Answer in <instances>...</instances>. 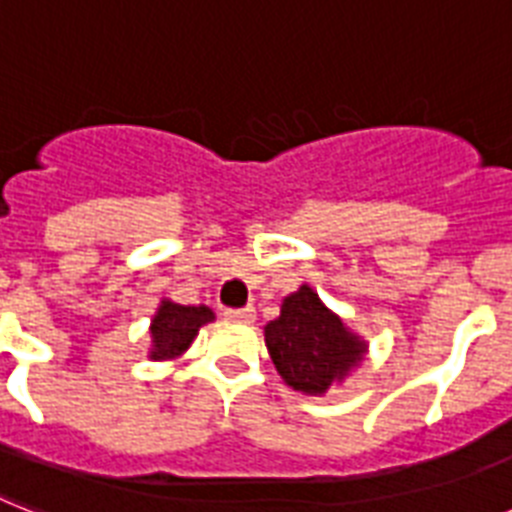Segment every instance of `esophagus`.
<instances>
[{"label": "esophagus", "instance_id": "1", "mask_svg": "<svg viewBox=\"0 0 512 512\" xmlns=\"http://www.w3.org/2000/svg\"><path fill=\"white\" fill-rule=\"evenodd\" d=\"M223 315H226L228 321L252 323V321H255V307H239V310H226Z\"/></svg>", "mask_w": 512, "mask_h": 512}]
</instances>
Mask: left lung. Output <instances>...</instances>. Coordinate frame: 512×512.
Returning a JSON list of instances; mask_svg holds the SVG:
<instances>
[{
  "label": "left lung",
  "mask_w": 512,
  "mask_h": 512,
  "mask_svg": "<svg viewBox=\"0 0 512 512\" xmlns=\"http://www.w3.org/2000/svg\"><path fill=\"white\" fill-rule=\"evenodd\" d=\"M265 347L286 384L305 394H326L368 350L307 284L289 294L281 315L265 326Z\"/></svg>",
  "instance_id": "left-lung-1"
}]
</instances>
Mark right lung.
I'll use <instances>...</instances> for the list:
<instances>
[{"label": "right lung", "mask_w": 512, "mask_h": 512, "mask_svg": "<svg viewBox=\"0 0 512 512\" xmlns=\"http://www.w3.org/2000/svg\"><path fill=\"white\" fill-rule=\"evenodd\" d=\"M215 321V313L207 305H178L162 299L157 307L149 334H152V360H176L184 355L205 323Z\"/></svg>", "instance_id": "add662e5"}]
</instances>
